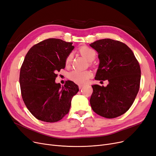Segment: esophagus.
<instances>
[{"instance_id": "34e87169", "label": "esophagus", "mask_w": 156, "mask_h": 156, "mask_svg": "<svg viewBox=\"0 0 156 156\" xmlns=\"http://www.w3.org/2000/svg\"><path fill=\"white\" fill-rule=\"evenodd\" d=\"M83 85H78V87H79V89H82V88H83Z\"/></svg>"}]
</instances>
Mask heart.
Returning a JSON list of instances; mask_svg holds the SVG:
<instances>
[{
  "label": "heart",
  "instance_id": "heart-1",
  "mask_svg": "<svg viewBox=\"0 0 156 156\" xmlns=\"http://www.w3.org/2000/svg\"><path fill=\"white\" fill-rule=\"evenodd\" d=\"M78 51L83 57H85L88 60H89V61H92L96 57V51L87 46H80L78 49ZM73 57V53H70L67 56L65 60L66 66H69L70 65ZM92 72L90 71H81L78 70H74L68 74L67 77H68L70 80L76 83L84 84L92 76Z\"/></svg>",
  "mask_w": 156,
  "mask_h": 156
}]
</instances>
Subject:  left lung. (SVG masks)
<instances>
[{
  "label": "left lung",
  "mask_w": 156,
  "mask_h": 156,
  "mask_svg": "<svg viewBox=\"0 0 156 156\" xmlns=\"http://www.w3.org/2000/svg\"><path fill=\"white\" fill-rule=\"evenodd\" d=\"M100 60L95 79L108 80L106 87L92 85L90 103L99 115L113 119L125 113L139 91L141 69L133 51L119 41L103 39L90 44Z\"/></svg>",
  "instance_id": "left-lung-1"
}]
</instances>
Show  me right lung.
<instances>
[{
	"mask_svg": "<svg viewBox=\"0 0 156 156\" xmlns=\"http://www.w3.org/2000/svg\"><path fill=\"white\" fill-rule=\"evenodd\" d=\"M73 43L47 39L29 50L20 68V85L23 102L37 119L46 122L61 120L69 112L72 98L79 90L72 81L56 83L57 72L64 69Z\"/></svg>",
	"mask_w": 156,
	"mask_h": 156,
	"instance_id": "obj_1",
	"label": "right lung"
}]
</instances>
